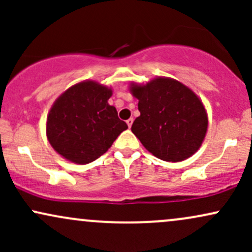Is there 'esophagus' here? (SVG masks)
<instances>
[{
    "label": "esophagus",
    "mask_w": 252,
    "mask_h": 252,
    "mask_svg": "<svg viewBox=\"0 0 252 252\" xmlns=\"http://www.w3.org/2000/svg\"><path fill=\"white\" fill-rule=\"evenodd\" d=\"M132 122H134V120H132V118H129V120L126 121V124H128V126H129V128H131V126H132Z\"/></svg>",
    "instance_id": "1"
}]
</instances>
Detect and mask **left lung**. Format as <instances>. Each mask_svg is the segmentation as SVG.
<instances>
[{
  "mask_svg": "<svg viewBox=\"0 0 252 252\" xmlns=\"http://www.w3.org/2000/svg\"><path fill=\"white\" fill-rule=\"evenodd\" d=\"M141 115L131 131L144 148L163 161L186 160L204 141L207 115L192 90L168 78H156L143 86L132 85Z\"/></svg>",
  "mask_w": 252,
  "mask_h": 252,
  "instance_id": "left-lung-1",
  "label": "left lung"
}]
</instances>
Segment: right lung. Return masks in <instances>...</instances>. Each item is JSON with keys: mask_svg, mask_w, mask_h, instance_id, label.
Segmentation results:
<instances>
[{"mask_svg": "<svg viewBox=\"0 0 252 252\" xmlns=\"http://www.w3.org/2000/svg\"><path fill=\"white\" fill-rule=\"evenodd\" d=\"M112 92L94 82L72 86L56 100L47 117V137L56 152L72 162L85 164L108 150L128 129L109 105Z\"/></svg>", "mask_w": 252, "mask_h": 252, "instance_id": "add662e5", "label": "right lung"}]
</instances>
